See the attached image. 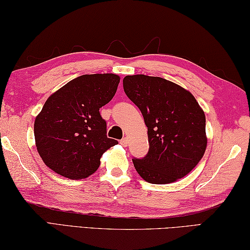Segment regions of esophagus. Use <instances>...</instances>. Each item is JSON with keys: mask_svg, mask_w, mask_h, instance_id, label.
Wrapping results in <instances>:
<instances>
[{"mask_svg": "<svg viewBox=\"0 0 250 250\" xmlns=\"http://www.w3.org/2000/svg\"><path fill=\"white\" fill-rule=\"evenodd\" d=\"M120 144H121L122 146H123V147H126V146L128 145V138L124 137L123 139H121V140H120Z\"/></svg>", "mask_w": 250, "mask_h": 250, "instance_id": "obj_1", "label": "esophagus"}]
</instances>
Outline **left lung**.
<instances>
[{
    "label": "left lung",
    "instance_id": "left-lung-1",
    "mask_svg": "<svg viewBox=\"0 0 250 250\" xmlns=\"http://www.w3.org/2000/svg\"><path fill=\"white\" fill-rule=\"evenodd\" d=\"M123 87L148 127L149 151L133 159L136 171L151 184L186 176L204 157L208 140L205 112L195 97L180 84L147 75L126 76Z\"/></svg>",
    "mask_w": 250,
    "mask_h": 250
}]
</instances>
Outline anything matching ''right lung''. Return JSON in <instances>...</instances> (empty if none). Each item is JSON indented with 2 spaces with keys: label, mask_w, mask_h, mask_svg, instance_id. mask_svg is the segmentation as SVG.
Returning a JSON list of instances; mask_svg holds the SVG:
<instances>
[{
  "label": "right lung",
  "mask_w": 250,
  "mask_h": 250,
  "mask_svg": "<svg viewBox=\"0 0 250 250\" xmlns=\"http://www.w3.org/2000/svg\"><path fill=\"white\" fill-rule=\"evenodd\" d=\"M120 79L115 74L83 75L48 98L34 128L38 152L52 171L69 180L86 178L117 145L107 138L99 110L114 97Z\"/></svg>",
  "instance_id": "1"
}]
</instances>
